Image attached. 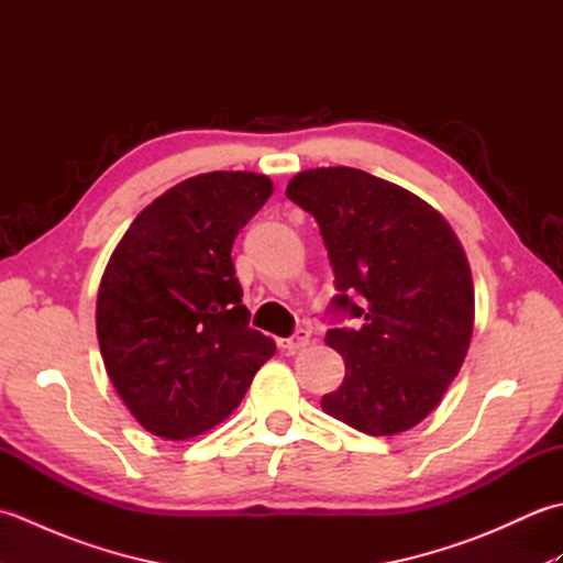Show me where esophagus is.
<instances>
[{
    "mask_svg": "<svg viewBox=\"0 0 563 563\" xmlns=\"http://www.w3.org/2000/svg\"><path fill=\"white\" fill-rule=\"evenodd\" d=\"M309 336H312V333H309L307 329H297L290 339H283V341H280V349L288 351V353L302 351L305 345H309Z\"/></svg>",
    "mask_w": 563,
    "mask_h": 563,
    "instance_id": "1",
    "label": "esophagus"
}]
</instances>
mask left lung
<instances>
[{"mask_svg":"<svg viewBox=\"0 0 563 563\" xmlns=\"http://www.w3.org/2000/svg\"><path fill=\"white\" fill-rule=\"evenodd\" d=\"M314 214L339 295L327 343L345 361L321 409L367 435L409 430L457 377L474 329L460 239L409 190L351 166L297 174L285 190Z\"/></svg>","mask_w":563,"mask_h":563,"instance_id":"1","label":"left lung"}]
</instances>
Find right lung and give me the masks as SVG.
Instances as JSON below:
<instances>
[{
  "instance_id": "right-lung-1",
  "label": "right lung",
  "mask_w": 563,
  "mask_h": 563,
  "mask_svg": "<svg viewBox=\"0 0 563 563\" xmlns=\"http://www.w3.org/2000/svg\"><path fill=\"white\" fill-rule=\"evenodd\" d=\"M273 194L268 176L210 172L176 184L128 227L103 271L97 336L115 391L164 440L230 416L275 353L249 327L232 263L239 230Z\"/></svg>"
}]
</instances>
